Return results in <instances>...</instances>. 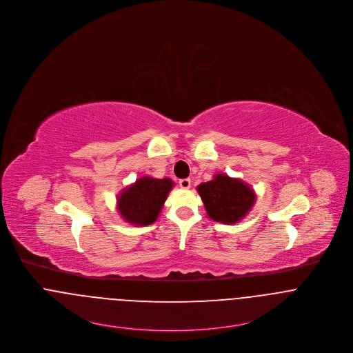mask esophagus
<instances>
[{
  "instance_id": "esophagus-1",
  "label": "esophagus",
  "mask_w": 353,
  "mask_h": 353,
  "mask_svg": "<svg viewBox=\"0 0 353 353\" xmlns=\"http://www.w3.org/2000/svg\"><path fill=\"white\" fill-rule=\"evenodd\" d=\"M179 186L182 188V189H190V186H192V181L189 179V178H185V179H181L179 181Z\"/></svg>"
}]
</instances>
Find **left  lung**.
Segmentation results:
<instances>
[{"instance_id": "obj_1", "label": "left lung", "mask_w": 353, "mask_h": 353, "mask_svg": "<svg viewBox=\"0 0 353 353\" xmlns=\"http://www.w3.org/2000/svg\"><path fill=\"white\" fill-rule=\"evenodd\" d=\"M208 216L217 223L236 224L252 209L256 195L241 179L216 174L214 179L196 188Z\"/></svg>"}]
</instances>
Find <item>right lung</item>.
<instances>
[{"label":"right lung","mask_w":353,"mask_h":353,"mask_svg":"<svg viewBox=\"0 0 353 353\" xmlns=\"http://www.w3.org/2000/svg\"><path fill=\"white\" fill-rule=\"evenodd\" d=\"M172 186L174 182L168 178L143 176L137 179L117 196V209L121 217L137 226L154 224Z\"/></svg>","instance_id":"1"}]
</instances>
